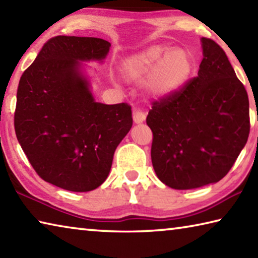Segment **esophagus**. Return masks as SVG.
<instances>
[{"instance_id": "34e87169", "label": "esophagus", "mask_w": 258, "mask_h": 258, "mask_svg": "<svg viewBox=\"0 0 258 258\" xmlns=\"http://www.w3.org/2000/svg\"><path fill=\"white\" fill-rule=\"evenodd\" d=\"M145 119H146V113L143 112L142 110H135L133 112L134 123L140 124V123H142V121H145Z\"/></svg>"}]
</instances>
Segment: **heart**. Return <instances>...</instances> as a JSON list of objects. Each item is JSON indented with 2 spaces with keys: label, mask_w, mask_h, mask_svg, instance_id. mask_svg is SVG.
<instances>
[{
  "label": "heart",
  "mask_w": 258,
  "mask_h": 258,
  "mask_svg": "<svg viewBox=\"0 0 258 258\" xmlns=\"http://www.w3.org/2000/svg\"><path fill=\"white\" fill-rule=\"evenodd\" d=\"M192 71V58L186 51L154 45L126 59L123 74L130 81L148 80L156 95H167L181 89Z\"/></svg>",
  "instance_id": "1"
}]
</instances>
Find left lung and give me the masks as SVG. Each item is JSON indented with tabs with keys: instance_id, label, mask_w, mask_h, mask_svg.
<instances>
[{
	"instance_id": "obj_1",
	"label": "left lung",
	"mask_w": 258,
	"mask_h": 258,
	"mask_svg": "<svg viewBox=\"0 0 258 258\" xmlns=\"http://www.w3.org/2000/svg\"><path fill=\"white\" fill-rule=\"evenodd\" d=\"M198 75L152 102L151 160L159 180L177 190L222 180L246 145L249 100L224 50L203 37Z\"/></svg>"
}]
</instances>
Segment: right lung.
Returning a JSON list of instances; mask_svg holds the SVG:
<instances>
[{
	"instance_id": "1",
	"label": "right lung",
	"mask_w": 258,
	"mask_h": 258,
	"mask_svg": "<svg viewBox=\"0 0 258 258\" xmlns=\"http://www.w3.org/2000/svg\"><path fill=\"white\" fill-rule=\"evenodd\" d=\"M109 47L102 38L54 36L20 77L17 139L38 176L64 190L101 185L132 127L130 104L95 102L78 71V61L102 60Z\"/></svg>"
}]
</instances>
